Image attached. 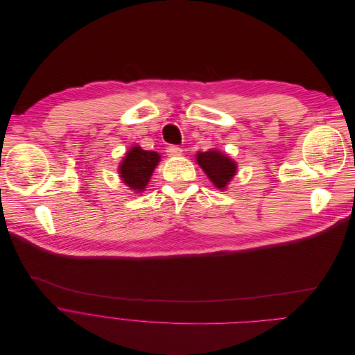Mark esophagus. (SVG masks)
<instances>
[{
	"mask_svg": "<svg viewBox=\"0 0 355 355\" xmlns=\"http://www.w3.org/2000/svg\"><path fill=\"white\" fill-rule=\"evenodd\" d=\"M182 151L183 150L178 146H171V147L166 148V153H168L169 157H179V155H182Z\"/></svg>",
	"mask_w": 355,
	"mask_h": 355,
	"instance_id": "obj_1",
	"label": "esophagus"
}]
</instances>
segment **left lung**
<instances>
[{
	"instance_id": "1",
	"label": "left lung",
	"mask_w": 355,
	"mask_h": 355,
	"mask_svg": "<svg viewBox=\"0 0 355 355\" xmlns=\"http://www.w3.org/2000/svg\"><path fill=\"white\" fill-rule=\"evenodd\" d=\"M197 164L218 189H225L236 173V164L217 150L197 154Z\"/></svg>"
}]
</instances>
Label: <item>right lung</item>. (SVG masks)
I'll list each match as a JSON object with an SVG mask.
<instances>
[{
	"instance_id": "obj_1",
	"label": "right lung",
	"mask_w": 355,
	"mask_h": 355,
	"mask_svg": "<svg viewBox=\"0 0 355 355\" xmlns=\"http://www.w3.org/2000/svg\"><path fill=\"white\" fill-rule=\"evenodd\" d=\"M159 161V154L155 151H146L138 146H134L125 154L119 166L120 178L131 190L143 191L146 190V186L148 184Z\"/></svg>"
}]
</instances>
